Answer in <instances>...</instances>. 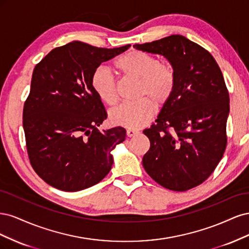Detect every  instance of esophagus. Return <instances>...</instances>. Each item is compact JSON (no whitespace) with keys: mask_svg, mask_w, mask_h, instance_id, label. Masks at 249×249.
I'll list each match as a JSON object with an SVG mask.
<instances>
[{"mask_svg":"<svg viewBox=\"0 0 249 249\" xmlns=\"http://www.w3.org/2000/svg\"><path fill=\"white\" fill-rule=\"evenodd\" d=\"M137 134H139V131L136 130V129H127L126 130L127 137H133V136H135V135H137Z\"/></svg>","mask_w":249,"mask_h":249,"instance_id":"1","label":"esophagus"}]
</instances>
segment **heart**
I'll use <instances>...</instances> for the list:
<instances>
[{
	"mask_svg": "<svg viewBox=\"0 0 249 249\" xmlns=\"http://www.w3.org/2000/svg\"><path fill=\"white\" fill-rule=\"evenodd\" d=\"M115 67L126 77L140 80L138 96L142 99L126 102L110 112V120L129 129L146 124L171 97L176 87V71L170 64L160 63L155 56L141 51H130L115 60ZM91 87L99 99L108 106L117 102L116 82L106 67H99L91 77Z\"/></svg>",
	"mask_w": 249,
	"mask_h": 249,
	"instance_id": "1",
	"label": "heart"
}]
</instances>
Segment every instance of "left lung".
<instances>
[{
  "instance_id": "left-lung-1",
  "label": "left lung",
  "mask_w": 249,
  "mask_h": 249,
  "mask_svg": "<svg viewBox=\"0 0 249 249\" xmlns=\"http://www.w3.org/2000/svg\"><path fill=\"white\" fill-rule=\"evenodd\" d=\"M134 48L164 56L176 71L175 91L143 131L150 142L143 167L164 188L189 190L212 175L227 147L230 96L222 72L207 50L182 35Z\"/></svg>"
}]
</instances>
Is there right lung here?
Returning a JSON list of instances; mask_svg holds the SVG:
<instances>
[{
	"mask_svg": "<svg viewBox=\"0 0 249 249\" xmlns=\"http://www.w3.org/2000/svg\"><path fill=\"white\" fill-rule=\"evenodd\" d=\"M130 47L104 49L72 41L52 50L35 66L22 125L30 163L52 187L80 191L111 170V152L124 141L125 130L97 129L107 112L91 77L103 62Z\"/></svg>",
	"mask_w": 249,
	"mask_h": 249,
	"instance_id": "1",
	"label": "right lung"
}]
</instances>
